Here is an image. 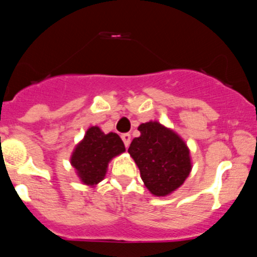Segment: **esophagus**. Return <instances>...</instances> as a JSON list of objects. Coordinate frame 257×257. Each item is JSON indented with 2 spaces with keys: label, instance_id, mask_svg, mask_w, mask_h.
Segmentation results:
<instances>
[{
  "label": "esophagus",
  "instance_id": "obj_1",
  "mask_svg": "<svg viewBox=\"0 0 257 257\" xmlns=\"http://www.w3.org/2000/svg\"><path fill=\"white\" fill-rule=\"evenodd\" d=\"M121 138H122V140H123V143H124V147H126V148H128V145H130V143H131V135H130V134H123Z\"/></svg>",
  "mask_w": 257,
  "mask_h": 257
}]
</instances>
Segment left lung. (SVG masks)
Wrapping results in <instances>:
<instances>
[{
  "label": "left lung",
  "instance_id": "1",
  "mask_svg": "<svg viewBox=\"0 0 257 257\" xmlns=\"http://www.w3.org/2000/svg\"><path fill=\"white\" fill-rule=\"evenodd\" d=\"M139 138L131 142L128 153L140 170L147 189L156 197L170 196L192 171L187 143L178 133L158 121L142 123Z\"/></svg>",
  "mask_w": 257,
  "mask_h": 257
}]
</instances>
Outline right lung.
<instances>
[{
    "instance_id": "obj_1",
    "label": "right lung",
    "mask_w": 257,
    "mask_h": 257,
    "mask_svg": "<svg viewBox=\"0 0 257 257\" xmlns=\"http://www.w3.org/2000/svg\"><path fill=\"white\" fill-rule=\"evenodd\" d=\"M124 151L123 142L117 134H104L99 126H91L74 147L70 165L81 183L87 187H96L105 178L109 162Z\"/></svg>"
}]
</instances>
